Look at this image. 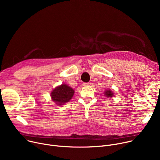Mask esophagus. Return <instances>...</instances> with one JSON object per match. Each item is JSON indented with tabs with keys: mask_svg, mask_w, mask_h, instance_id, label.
Returning a JSON list of instances; mask_svg holds the SVG:
<instances>
[{
	"mask_svg": "<svg viewBox=\"0 0 160 160\" xmlns=\"http://www.w3.org/2000/svg\"><path fill=\"white\" fill-rule=\"evenodd\" d=\"M90 85H91V83H89V82L83 83V86H90Z\"/></svg>",
	"mask_w": 160,
	"mask_h": 160,
	"instance_id": "1",
	"label": "esophagus"
}]
</instances>
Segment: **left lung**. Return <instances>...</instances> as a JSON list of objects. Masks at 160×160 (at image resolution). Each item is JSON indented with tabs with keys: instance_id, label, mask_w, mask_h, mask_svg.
Returning a JSON list of instances; mask_svg holds the SVG:
<instances>
[{
	"instance_id": "left-lung-1",
	"label": "left lung",
	"mask_w": 160,
	"mask_h": 160,
	"mask_svg": "<svg viewBox=\"0 0 160 160\" xmlns=\"http://www.w3.org/2000/svg\"><path fill=\"white\" fill-rule=\"evenodd\" d=\"M104 94H105V97H107L108 98L109 97H112L114 96V93L110 90V89H108L107 91H105L104 92Z\"/></svg>"
}]
</instances>
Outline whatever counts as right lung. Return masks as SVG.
Instances as JSON below:
<instances>
[{
    "instance_id": "right-lung-1",
    "label": "right lung",
    "mask_w": 160,
    "mask_h": 160,
    "mask_svg": "<svg viewBox=\"0 0 160 160\" xmlns=\"http://www.w3.org/2000/svg\"><path fill=\"white\" fill-rule=\"evenodd\" d=\"M74 90L66 84H62L52 90L51 93L52 100L58 105H62L70 101L74 95Z\"/></svg>"
}]
</instances>
